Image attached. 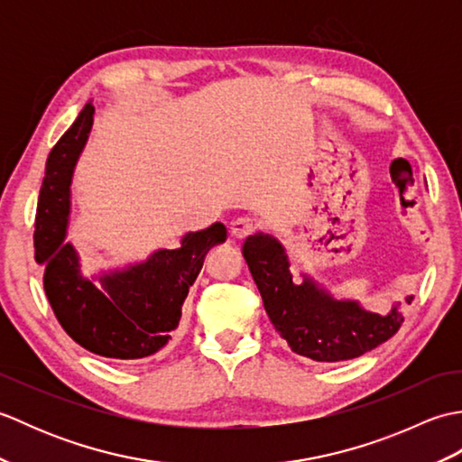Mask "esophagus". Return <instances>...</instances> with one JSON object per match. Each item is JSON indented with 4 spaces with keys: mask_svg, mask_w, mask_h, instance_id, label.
<instances>
[{
    "mask_svg": "<svg viewBox=\"0 0 462 462\" xmlns=\"http://www.w3.org/2000/svg\"><path fill=\"white\" fill-rule=\"evenodd\" d=\"M254 230H256V222L252 218H236L230 224V232L234 238H246Z\"/></svg>",
    "mask_w": 462,
    "mask_h": 462,
    "instance_id": "1",
    "label": "esophagus"
}]
</instances>
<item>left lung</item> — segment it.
Instances as JSON below:
<instances>
[{
    "label": "left lung",
    "mask_w": 462,
    "mask_h": 462,
    "mask_svg": "<svg viewBox=\"0 0 462 462\" xmlns=\"http://www.w3.org/2000/svg\"><path fill=\"white\" fill-rule=\"evenodd\" d=\"M242 254L270 321L298 356L326 363L359 357L393 337L403 323L399 303L379 316L353 300H333L308 273L301 283L293 282L286 250L270 234H252Z\"/></svg>",
    "instance_id": "left-lung-1"
}]
</instances>
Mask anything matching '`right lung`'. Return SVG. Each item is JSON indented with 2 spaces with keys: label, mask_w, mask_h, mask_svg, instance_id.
Returning a JSON list of instances; mask_svg holds the SVG:
<instances>
[{
  "label": "right lung",
  "mask_w": 462,
  "mask_h": 462,
  "mask_svg": "<svg viewBox=\"0 0 462 462\" xmlns=\"http://www.w3.org/2000/svg\"><path fill=\"white\" fill-rule=\"evenodd\" d=\"M93 113V103H87L49 152L35 214V262L45 270V296L69 337L97 356L143 359L161 351L179 328L182 303L206 254L226 240V226L214 222L186 234L180 248L156 250L141 263L85 278L79 254L65 236L71 212L69 186L91 133Z\"/></svg>",
  "instance_id": "right-lung-1"
}]
</instances>
